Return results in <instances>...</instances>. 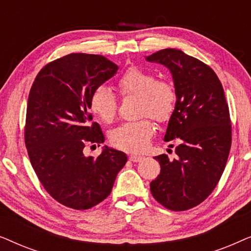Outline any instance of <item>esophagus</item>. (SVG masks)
Listing matches in <instances>:
<instances>
[{"instance_id": "esophagus-1", "label": "esophagus", "mask_w": 251, "mask_h": 251, "mask_svg": "<svg viewBox=\"0 0 251 251\" xmlns=\"http://www.w3.org/2000/svg\"><path fill=\"white\" fill-rule=\"evenodd\" d=\"M142 159H143V156L137 155V154H131V155H129V160L131 161V162H139Z\"/></svg>"}]
</instances>
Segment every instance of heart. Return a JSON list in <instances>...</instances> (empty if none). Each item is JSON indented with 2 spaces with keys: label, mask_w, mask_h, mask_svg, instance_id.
Wrapping results in <instances>:
<instances>
[{
  "label": "heart",
  "mask_w": 251,
  "mask_h": 251,
  "mask_svg": "<svg viewBox=\"0 0 251 251\" xmlns=\"http://www.w3.org/2000/svg\"><path fill=\"white\" fill-rule=\"evenodd\" d=\"M123 96L140 97V115H150L157 122H166L173 115L176 105V91L167 81H159L153 73L138 67H130L119 80ZM91 111L101 121L111 123L118 112L115 95L106 87H98L90 97ZM155 128L152 121L123 123L111 132L109 139L115 147L126 152L139 153L149 147Z\"/></svg>",
  "instance_id": "1"
}]
</instances>
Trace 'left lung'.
Here are the masks:
<instances>
[{
  "mask_svg": "<svg viewBox=\"0 0 251 251\" xmlns=\"http://www.w3.org/2000/svg\"><path fill=\"white\" fill-rule=\"evenodd\" d=\"M145 59L173 75L176 105L164 142L179 143L176 159L155 156L161 171L151 181V193L167 209L187 210L209 197L225 169L232 130L224 89L208 65L181 50L163 49Z\"/></svg>",
  "mask_w": 251,
  "mask_h": 251,
  "instance_id": "8db88e82",
  "label": "left lung"
}]
</instances>
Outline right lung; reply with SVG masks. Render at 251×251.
Returning <instances> with one entry per match:
<instances>
[{"label":"right lung","mask_w":251,"mask_h":251,"mask_svg":"<svg viewBox=\"0 0 251 251\" xmlns=\"http://www.w3.org/2000/svg\"><path fill=\"white\" fill-rule=\"evenodd\" d=\"M118 70L104 56L71 53L46 65L30 89L27 152L46 191L66 207L84 210L105 200L128 160L106 145L96 159L83 153L87 144L105 142L100 126L91 123L90 97Z\"/></svg>","instance_id":"1"}]
</instances>
